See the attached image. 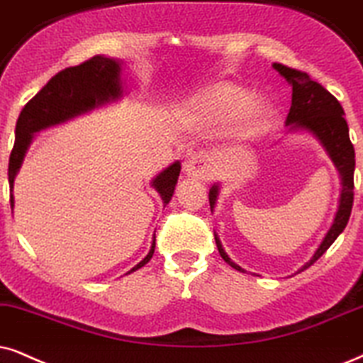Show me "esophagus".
<instances>
[{
	"label": "esophagus",
	"mask_w": 363,
	"mask_h": 363,
	"mask_svg": "<svg viewBox=\"0 0 363 363\" xmlns=\"http://www.w3.org/2000/svg\"><path fill=\"white\" fill-rule=\"evenodd\" d=\"M184 171L189 177L206 179L213 174V162L204 152H194L184 162Z\"/></svg>",
	"instance_id": "34e87169"
}]
</instances>
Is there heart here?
<instances>
[{
    "instance_id": "heart-1",
    "label": "heart",
    "mask_w": 363,
    "mask_h": 363,
    "mask_svg": "<svg viewBox=\"0 0 363 363\" xmlns=\"http://www.w3.org/2000/svg\"><path fill=\"white\" fill-rule=\"evenodd\" d=\"M189 116L213 123H223L235 117L233 135L236 139H250L268 122L272 107L264 99L251 97L246 86L219 80L204 86L196 95Z\"/></svg>"
}]
</instances>
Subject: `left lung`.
<instances>
[{"mask_svg": "<svg viewBox=\"0 0 363 363\" xmlns=\"http://www.w3.org/2000/svg\"><path fill=\"white\" fill-rule=\"evenodd\" d=\"M274 70L283 77L288 84L291 85V107L290 113L286 117V127L290 132H308L313 135L316 140L322 144V147L327 150L328 157L332 159L333 166L337 167L340 174V201H338V209L335 214L332 226L327 231V235L316 247V251L311 256L308 263H305L298 269L296 273L303 272L310 268L316 259L322 256L333 241L340 236V233L345 229L348 219H350L352 206H353V171H355V150L348 135V125L345 121V112H343L340 102L325 90L322 85L316 84L303 72L293 70L281 65V63H274ZM219 196V184H214L209 189V206L211 211L216 206ZM216 246H218L219 255L231 268L238 272L245 273V268L236 264L235 261L229 258L226 251L219 241V236L214 233Z\"/></svg>", "mask_w": 363, "mask_h": 363, "instance_id": "1", "label": "left lung"}]
</instances>
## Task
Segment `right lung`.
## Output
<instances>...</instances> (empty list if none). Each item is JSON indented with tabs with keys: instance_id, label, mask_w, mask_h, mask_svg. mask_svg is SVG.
<instances>
[{
	"instance_id": "1",
	"label": "right lung",
	"mask_w": 363,
	"mask_h": 363,
	"mask_svg": "<svg viewBox=\"0 0 363 363\" xmlns=\"http://www.w3.org/2000/svg\"><path fill=\"white\" fill-rule=\"evenodd\" d=\"M122 60L105 57V55H95L94 58L86 60L80 65L58 72L23 107L16 122V140L10 155V166H8L11 211L13 206H15L13 184H15V177L18 171H20L26 150H28L31 140H33V135L36 132L45 130V128L72 121V118L84 116L90 110L122 99ZM179 172H181V162L176 160L171 166L164 169L162 172H159L152 179V182H150V186L157 191L164 204H169V201H171L177 184ZM154 250L155 236L147 256L139 264H135L128 273L147 264L150 258H152Z\"/></svg>"
}]
</instances>
